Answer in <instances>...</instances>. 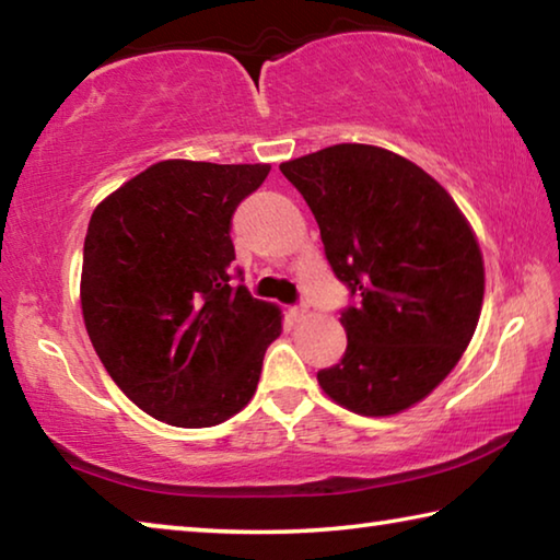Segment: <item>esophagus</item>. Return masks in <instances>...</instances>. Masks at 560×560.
<instances>
[{"instance_id":"esophagus-1","label":"esophagus","mask_w":560,"mask_h":560,"mask_svg":"<svg viewBox=\"0 0 560 560\" xmlns=\"http://www.w3.org/2000/svg\"><path fill=\"white\" fill-rule=\"evenodd\" d=\"M308 314V306H306V303H296V306H291V316H296V318H303V316H306Z\"/></svg>"}]
</instances>
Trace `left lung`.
I'll use <instances>...</instances> for the list:
<instances>
[{
	"label": "left lung",
	"mask_w": 560,
	"mask_h": 560,
	"mask_svg": "<svg viewBox=\"0 0 560 560\" xmlns=\"http://www.w3.org/2000/svg\"><path fill=\"white\" fill-rule=\"evenodd\" d=\"M279 170L350 291L346 353L318 371L320 387L358 415L407 410L450 375L477 328L485 261L467 220L438 179L375 145H330Z\"/></svg>",
	"instance_id": "left-lung-1"
}]
</instances>
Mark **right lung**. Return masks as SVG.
<instances>
[{"label": "right lung", "mask_w": 560, "mask_h": 560, "mask_svg": "<svg viewBox=\"0 0 560 560\" xmlns=\"http://www.w3.org/2000/svg\"><path fill=\"white\" fill-rule=\"evenodd\" d=\"M269 170L165 160L91 214L81 273L89 338L113 383L160 422L212 428L257 390L281 314L232 267L230 226Z\"/></svg>", "instance_id": "right-lung-1"}]
</instances>
